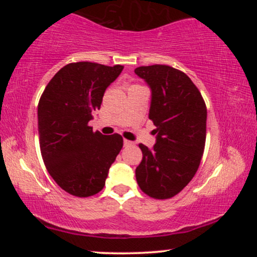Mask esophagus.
I'll return each instance as SVG.
<instances>
[{
  "instance_id": "esophagus-1",
  "label": "esophagus",
  "mask_w": 257,
  "mask_h": 257,
  "mask_svg": "<svg viewBox=\"0 0 257 257\" xmlns=\"http://www.w3.org/2000/svg\"><path fill=\"white\" fill-rule=\"evenodd\" d=\"M133 145V143L132 141H129V140H125L124 139V146H132Z\"/></svg>"
}]
</instances>
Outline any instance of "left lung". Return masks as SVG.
<instances>
[{"mask_svg": "<svg viewBox=\"0 0 257 257\" xmlns=\"http://www.w3.org/2000/svg\"><path fill=\"white\" fill-rule=\"evenodd\" d=\"M152 90L150 119L157 141L152 150L140 144L143 161L135 176L144 193L155 199L176 196L198 170L206 138V106L185 72L168 65L135 69Z\"/></svg>", "mask_w": 257, "mask_h": 257, "instance_id": "left-lung-1", "label": "left lung"}]
</instances>
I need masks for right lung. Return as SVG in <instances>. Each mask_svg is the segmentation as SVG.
I'll return each mask as SVG.
<instances>
[{
  "label": "right lung",
  "instance_id": "obj_1",
  "mask_svg": "<svg viewBox=\"0 0 257 257\" xmlns=\"http://www.w3.org/2000/svg\"><path fill=\"white\" fill-rule=\"evenodd\" d=\"M122 65L79 61L55 73L38 102V134L44 166L54 181L75 197L104 188L108 169L123 147L119 134L93 132L89 120Z\"/></svg>",
  "mask_w": 257,
  "mask_h": 257
}]
</instances>
